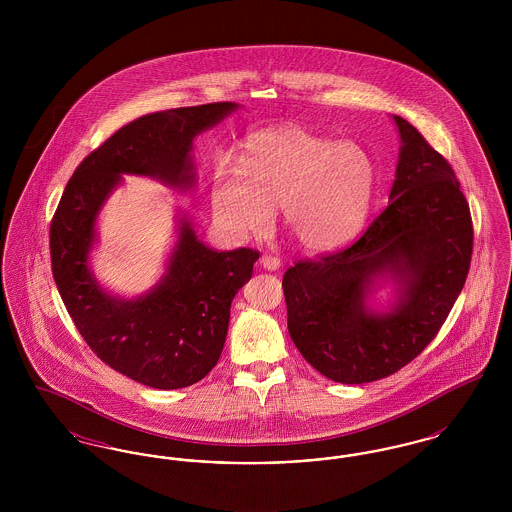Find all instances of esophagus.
I'll list each match as a JSON object with an SVG mask.
<instances>
[{
    "label": "esophagus",
    "mask_w": 512,
    "mask_h": 512,
    "mask_svg": "<svg viewBox=\"0 0 512 512\" xmlns=\"http://www.w3.org/2000/svg\"><path fill=\"white\" fill-rule=\"evenodd\" d=\"M261 267L267 268V270H276V268H280V259L276 257V255H270V253H265L263 257H261Z\"/></svg>",
    "instance_id": "esophagus-1"
}]
</instances>
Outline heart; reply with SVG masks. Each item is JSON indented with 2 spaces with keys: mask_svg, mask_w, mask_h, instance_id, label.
Segmentation results:
<instances>
[{
  "mask_svg": "<svg viewBox=\"0 0 512 512\" xmlns=\"http://www.w3.org/2000/svg\"><path fill=\"white\" fill-rule=\"evenodd\" d=\"M238 165L222 161L211 176L209 203L220 228L263 234L280 207L286 230L309 251H332L361 230L378 178L365 147L293 124L249 134Z\"/></svg>",
  "mask_w": 512,
  "mask_h": 512,
  "instance_id": "b5f03b06",
  "label": "heart"
}]
</instances>
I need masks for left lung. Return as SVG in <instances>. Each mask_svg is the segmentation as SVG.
<instances>
[{
  "label": "left lung",
  "mask_w": 512,
  "mask_h": 512,
  "mask_svg": "<svg viewBox=\"0 0 512 512\" xmlns=\"http://www.w3.org/2000/svg\"><path fill=\"white\" fill-rule=\"evenodd\" d=\"M401 153L388 207L338 251L297 261L282 288L288 330L305 361L341 384H366L409 365L438 336L463 290L474 228L449 161L413 124L393 117ZM406 284L390 316L364 309L371 278Z\"/></svg>",
  "instance_id": "obj_1"
}]
</instances>
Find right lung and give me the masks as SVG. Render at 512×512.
<instances>
[{
	"instance_id": "add662e5",
	"label": "right lung",
	"mask_w": 512,
	"mask_h": 512,
	"mask_svg": "<svg viewBox=\"0 0 512 512\" xmlns=\"http://www.w3.org/2000/svg\"><path fill=\"white\" fill-rule=\"evenodd\" d=\"M236 109L232 101L149 113L128 122L76 167L49 226L51 272L76 330L105 365L149 388L178 390L217 365L234 295L259 251H215L182 220L167 276L146 297L122 301L88 270L99 209L121 174L190 186L195 134Z\"/></svg>"
}]
</instances>
